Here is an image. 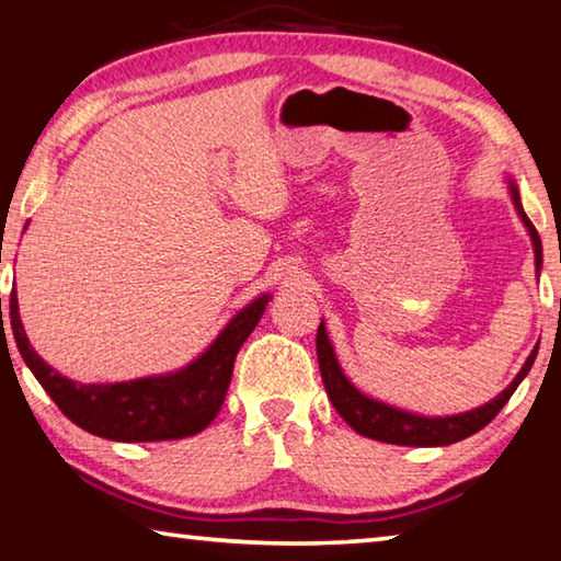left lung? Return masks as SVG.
I'll return each instance as SVG.
<instances>
[{
	"mask_svg": "<svg viewBox=\"0 0 561 561\" xmlns=\"http://www.w3.org/2000/svg\"><path fill=\"white\" fill-rule=\"evenodd\" d=\"M507 187H510V201L515 205L522 225L527 227L531 247H535V272L539 277V272H542V240H539L535 225H531L529 217L525 215V207H522L515 180L507 178ZM537 351H539V341L537 346L531 348V354L527 356L525 364H522L519 374L512 378V383L505 388V391L492 398L490 403L478 405L465 413H455V415H421V413L405 411V408L383 403L374 396H366L364 391H358V388L348 381L344 368L339 364L334 344H331V339L327 334L324 319H321L319 331H317V356H319L321 381H324L327 393L339 411V415L344 417V421L358 435H366V438L381 440V443L411 445V448H443V445L465 440L470 438L472 433L485 428L492 417L502 411V405L510 401V396L517 391V386L525 381V376L529 374V368L537 358Z\"/></svg>",
	"mask_w": 561,
	"mask_h": 561,
	"instance_id": "left-lung-1",
	"label": "left lung"
}]
</instances>
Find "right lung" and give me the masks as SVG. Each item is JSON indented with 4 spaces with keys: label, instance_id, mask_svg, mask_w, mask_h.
<instances>
[{
    "label": "right lung",
    "instance_id": "right-lung-1",
    "mask_svg": "<svg viewBox=\"0 0 561 561\" xmlns=\"http://www.w3.org/2000/svg\"><path fill=\"white\" fill-rule=\"evenodd\" d=\"M272 294H260L237 311L213 344L187 366L121 383H76L54 371L26 339L16 289L9 299V319L24 364L69 421L106 440L153 443L190 438L215 421L232 381L237 351L260 324Z\"/></svg>",
    "mask_w": 561,
    "mask_h": 561
}]
</instances>
